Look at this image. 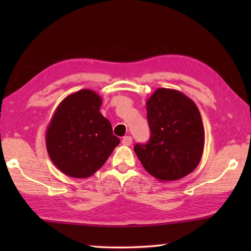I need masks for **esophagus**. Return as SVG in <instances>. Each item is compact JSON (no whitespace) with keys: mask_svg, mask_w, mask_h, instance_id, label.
<instances>
[{"mask_svg":"<svg viewBox=\"0 0 251 251\" xmlns=\"http://www.w3.org/2000/svg\"><path fill=\"white\" fill-rule=\"evenodd\" d=\"M131 142H133V139H131L130 136H125V137L122 139V144L125 146H130Z\"/></svg>","mask_w":251,"mask_h":251,"instance_id":"34e87169","label":"esophagus"}]
</instances>
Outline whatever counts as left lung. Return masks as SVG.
<instances>
[{
    "mask_svg": "<svg viewBox=\"0 0 251 251\" xmlns=\"http://www.w3.org/2000/svg\"><path fill=\"white\" fill-rule=\"evenodd\" d=\"M151 138L136 144L135 154L144 168L160 181L185 177L198 166L205 145L199 109L184 93L157 88L146 101Z\"/></svg>",
    "mask_w": 251,
    "mask_h": 251,
    "instance_id": "1",
    "label": "left lung"
}]
</instances>
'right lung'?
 Segmentation results:
<instances>
[{
  "mask_svg": "<svg viewBox=\"0 0 251 251\" xmlns=\"http://www.w3.org/2000/svg\"><path fill=\"white\" fill-rule=\"evenodd\" d=\"M101 97L92 90L66 96L55 109L46 128V150L65 175L87 178L108 159L120 138L100 113Z\"/></svg>",
  "mask_w": 251,
  "mask_h": 251,
  "instance_id": "right-lung-1",
  "label": "right lung"
}]
</instances>
